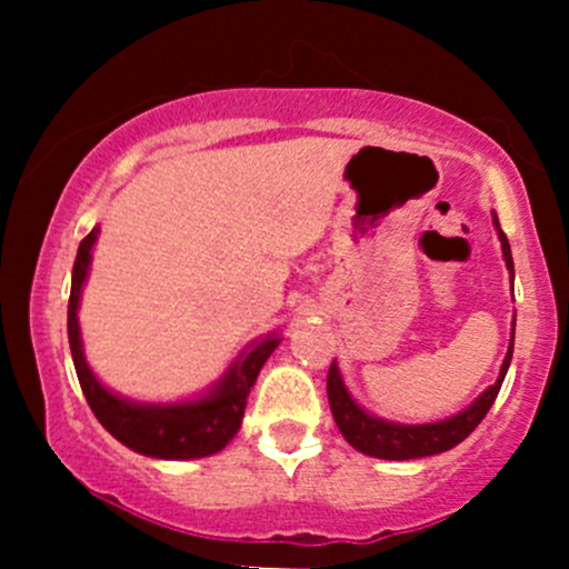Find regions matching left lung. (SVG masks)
Wrapping results in <instances>:
<instances>
[{
	"mask_svg": "<svg viewBox=\"0 0 569 569\" xmlns=\"http://www.w3.org/2000/svg\"><path fill=\"white\" fill-rule=\"evenodd\" d=\"M495 227H498L500 243H502V257H506L508 270L513 276V257L511 246H508L506 234L500 230V221L495 217ZM513 356V337L511 348L506 352V361L500 367L498 382L489 385V388L481 393L476 401L460 415L449 417V420L441 422H428V426H398V422L380 420V417H371L352 401L348 390H345L342 377H339L337 363L329 367V377H326V393H329V407L331 415H335L337 428L342 430V436L348 439L358 452L369 457H382V460H415V457H428L447 452L460 443L462 439L473 433L476 426L487 417L489 407L495 403V398L500 393V385L506 380L508 363H511Z\"/></svg>",
	"mask_w": 569,
	"mask_h": 569,
	"instance_id": "left-lung-1",
	"label": "left lung"
}]
</instances>
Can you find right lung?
<instances>
[{
  "instance_id": "1",
  "label": "right lung",
  "mask_w": 569,
  "mask_h": 569,
  "mask_svg": "<svg viewBox=\"0 0 569 569\" xmlns=\"http://www.w3.org/2000/svg\"><path fill=\"white\" fill-rule=\"evenodd\" d=\"M98 238V227L84 234L77 248L74 270H71V293H69V345L74 358L77 380L90 409L103 428L122 441L133 452L160 460H192V457H208L227 447V441L238 433L243 422L248 393L257 382L259 369L278 348V337H267L253 345L251 352H243L232 363L230 371L221 377L217 388L206 398L184 403H130L126 398L109 393L96 380L82 356L80 323H77V307H80V291L90 267V248Z\"/></svg>"
}]
</instances>
